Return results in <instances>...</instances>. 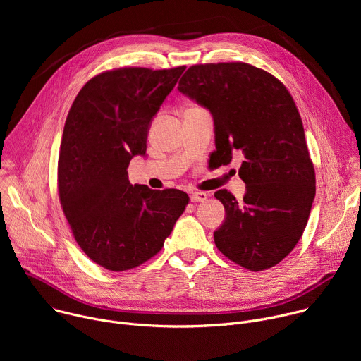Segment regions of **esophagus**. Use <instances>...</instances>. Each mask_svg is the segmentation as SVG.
Masks as SVG:
<instances>
[{"label":"esophagus","instance_id":"34e87169","mask_svg":"<svg viewBox=\"0 0 361 361\" xmlns=\"http://www.w3.org/2000/svg\"><path fill=\"white\" fill-rule=\"evenodd\" d=\"M207 197H209L207 192H204V191H194V192H191L190 200H191L192 202H200V201H205V200H207Z\"/></svg>","mask_w":361,"mask_h":361}]
</instances>
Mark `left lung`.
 Here are the masks:
<instances>
[{"instance_id":"left-lung-1","label":"left lung","mask_w":361,"mask_h":361,"mask_svg":"<svg viewBox=\"0 0 361 361\" xmlns=\"http://www.w3.org/2000/svg\"><path fill=\"white\" fill-rule=\"evenodd\" d=\"M178 91L213 117L214 164H230L235 152L243 159V200L227 190L214 194L226 210L214 231L217 248L251 271L279 264L302 235L316 195L293 97L276 77L245 63L192 66Z\"/></svg>"}]
</instances>
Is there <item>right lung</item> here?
<instances>
[{
  "instance_id": "right-lung-1",
  "label": "right lung",
  "mask_w": 361,
  "mask_h": 361,
  "mask_svg": "<svg viewBox=\"0 0 361 361\" xmlns=\"http://www.w3.org/2000/svg\"><path fill=\"white\" fill-rule=\"evenodd\" d=\"M185 67L118 68L91 78L66 120L59 157L64 214L81 250L111 271L156 255L188 204L176 188L128 181V164L147 156L152 118Z\"/></svg>"
}]
</instances>
